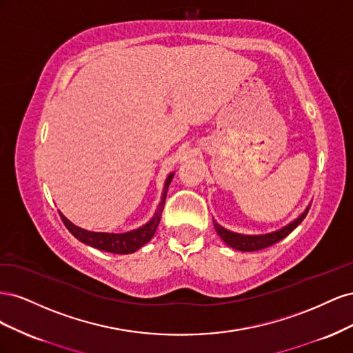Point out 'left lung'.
I'll return each mask as SVG.
<instances>
[{"mask_svg": "<svg viewBox=\"0 0 353 353\" xmlns=\"http://www.w3.org/2000/svg\"><path fill=\"white\" fill-rule=\"evenodd\" d=\"M307 210H305V213H302V215L299 216L294 222H292L290 225L284 227L280 231L265 234V236H243V234H236V232H231L225 228H222L215 221H213V223H215V230L219 234V237L228 245H231L232 249H237L241 252H254V250H262V249L270 248V245L285 239L288 234H290L299 225V223L305 219V216L307 215Z\"/></svg>", "mask_w": 353, "mask_h": 353, "instance_id": "left-lung-1", "label": "left lung"}]
</instances>
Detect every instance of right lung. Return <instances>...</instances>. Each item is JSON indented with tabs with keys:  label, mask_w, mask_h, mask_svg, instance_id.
Returning <instances> with one entry per match:
<instances>
[{
	"label": "right lung",
	"mask_w": 353,
	"mask_h": 353,
	"mask_svg": "<svg viewBox=\"0 0 353 353\" xmlns=\"http://www.w3.org/2000/svg\"><path fill=\"white\" fill-rule=\"evenodd\" d=\"M174 175H169L166 179L165 184V191L162 196V201L159 203V208L156 215L153 216V219L145 223L144 227L130 231V232H123V234H109V232H92V231H87L82 230L77 225H73L70 221H68L65 216L60 213V218L65 223L66 228L72 232V236L77 237L79 241L92 245L95 249H100L104 252H110V253H117V254H128L132 253L135 250H138L144 245L145 243H148L152 240V237L154 236L156 228L160 222V218H162V212H163V206H165V200H166V193H168V185L172 181Z\"/></svg>",
	"instance_id": "obj_1"
}]
</instances>
